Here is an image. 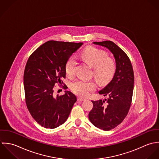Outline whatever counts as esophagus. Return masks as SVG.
<instances>
[{
    "label": "esophagus",
    "instance_id": "obj_1",
    "mask_svg": "<svg viewBox=\"0 0 159 159\" xmlns=\"http://www.w3.org/2000/svg\"><path fill=\"white\" fill-rule=\"evenodd\" d=\"M77 100H78L79 101H84V100H85V99L82 98H80V97H78V98H77Z\"/></svg>",
    "mask_w": 159,
    "mask_h": 159
}]
</instances>
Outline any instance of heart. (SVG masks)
Segmentation results:
<instances>
[{"label":"heart","mask_w":159,"mask_h":159,"mask_svg":"<svg viewBox=\"0 0 159 159\" xmlns=\"http://www.w3.org/2000/svg\"><path fill=\"white\" fill-rule=\"evenodd\" d=\"M81 57L93 68V75L97 82L104 85L113 77L116 71L114 61L108 58L107 53L93 47H88L81 53ZM76 60L74 57H70L65 66L67 76H72L75 72ZM95 83L93 80H77L71 85V90L77 95L86 97L90 92L96 89Z\"/></svg>","instance_id":"heart-1"}]
</instances>
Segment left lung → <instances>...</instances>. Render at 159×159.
I'll return each instance as SVG.
<instances>
[{"label": "left lung", "mask_w": 159, "mask_h": 159, "mask_svg": "<svg viewBox=\"0 0 159 159\" xmlns=\"http://www.w3.org/2000/svg\"><path fill=\"white\" fill-rule=\"evenodd\" d=\"M93 43L109 49L116 63L113 79L98 92L107 99L92 101L93 107L89 114L93 125L109 131L122 122L130 108L134 81L133 69L127 54L113 42L106 40Z\"/></svg>", "instance_id": "left-lung-1"}]
</instances>
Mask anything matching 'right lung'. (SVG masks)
Returning <instances> with one entry per match:
<instances>
[{"mask_svg":"<svg viewBox=\"0 0 159 159\" xmlns=\"http://www.w3.org/2000/svg\"><path fill=\"white\" fill-rule=\"evenodd\" d=\"M83 43L50 40L37 48L30 57L24 72L27 107L42 127L55 128L68 118L77 98L69 91L55 96L54 86L63 84L65 66L70 57ZM66 89V85L63 87Z\"/></svg>","mask_w":159,"mask_h":159,"instance_id":"1","label":"right lung"}]
</instances>
